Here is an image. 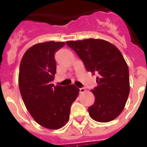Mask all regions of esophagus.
I'll return each mask as SVG.
<instances>
[{"label": "esophagus", "mask_w": 147, "mask_h": 147, "mask_svg": "<svg viewBox=\"0 0 147 147\" xmlns=\"http://www.w3.org/2000/svg\"><path fill=\"white\" fill-rule=\"evenodd\" d=\"M85 91H86V90H85V88H80V93H85Z\"/></svg>", "instance_id": "1"}]
</instances>
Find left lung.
Wrapping results in <instances>:
<instances>
[{"instance_id": "left-lung-1", "label": "left lung", "mask_w": 147, "mask_h": 147, "mask_svg": "<svg viewBox=\"0 0 147 147\" xmlns=\"http://www.w3.org/2000/svg\"><path fill=\"white\" fill-rule=\"evenodd\" d=\"M66 44L82 59L87 71L97 75V86L90 90L95 102L88 108L90 116L104 123L114 120L124 110L129 93V69L122 54L112 43L99 39Z\"/></svg>"}]
</instances>
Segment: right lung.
I'll return each instance as SVG.
<instances>
[{
	"label": "right lung",
	"instance_id": "add662e5",
	"mask_svg": "<svg viewBox=\"0 0 147 147\" xmlns=\"http://www.w3.org/2000/svg\"><path fill=\"white\" fill-rule=\"evenodd\" d=\"M64 42L33 45L23 55L19 71V88L27 110L35 121L51 129L62 127L69 119L71 105L80 89L74 85L54 86L55 53Z\"/></svg>",
	"mask_w": 147,
	"mask_h": 147
}]
</instances>
